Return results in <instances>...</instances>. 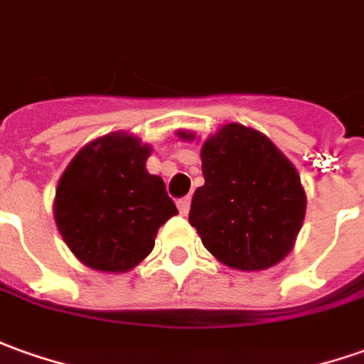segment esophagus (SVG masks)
Segmentation results:
<instances>
[{
	"instance_id": "1",
	"label": "esophagus",
	"mask_w": 364,
	"mask_h": 364,
	"mask_svg": "<svg viewBox=\"0 0 364 364\" xmlns=\"http://www.w3.org/2000/svg\"><path fill=\"white\" fill-rule=\"evenodd\" d=\"M176 204L178 210H180V214L188 215V212H190V198H180Z\"/></svg>"
}]
</instances>
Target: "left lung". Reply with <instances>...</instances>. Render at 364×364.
<instances>
[{
  "mask_svg": "<svg viewBox=\"0 0 364 364\" xmlns=\"http://www.w3.org/2000/svg\"><path fill=\"white\" fill-rule=\"evenodd\" d=\"M194 140L190 130H178ZM204 186L194 192L190 224L215 259L259 272L291 252L307 208L301 178L289 158L259 130L224 124L204 140Z\"/></svg>",
  "mask_w": 364,
  "mask_h": 364,
  "instance_id": "obj_1",
  "label": "left lung"
}]
</instances>
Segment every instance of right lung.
Wrapping results in <instances>:
<instances>
[{"label":"right lung","mask_w":364,"mask_h":364,"mask_svg":"<svg viewBox=\"0 0 364 364\" xmlns=\"http://www.w3.org/2000/svg\"><path fill=\"white\" fill-rule=\"evenodd\" d=\"M150 146L110 132L82 146L55 192V224L75 257L97 272H129L178 214L162 178L149 174Z\"/></svg>","instance_id":"right-lung-1"}]
</instances>
